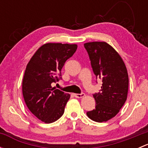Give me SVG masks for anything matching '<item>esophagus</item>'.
<instances>
[{
  "instance_id": "obj_1",
  "label": "esophagus",
  "mask_w": 148,
  "mask_h": 148,
  "mask_svg": "<svg viewBox=\"0 0 148 148\" xmlns=\"http://www.w3.org/2000/svg\"><path fill=\"white\" fill-rule=\"evenodd\" d=\"M85 96L84 93H81V94H74V97L77 98H82Z\"/></svg>"
}]
</instances>
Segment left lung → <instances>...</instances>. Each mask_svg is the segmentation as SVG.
Returning <instances> with one entry per match:
<instances>
[{
  "label": "left lung",
  "instance_id": "obj_1",
  "mask_svg": "<svg viewBox=\"0 0 148 148\" xmlns=\"http://www.w3.org/2000/svg\"><path fill=\"white\" fill-rule=\"evenodd\" d=\"M91 61L94 74L102 80L101 90L93 95L96 107L86 112L91 120L107 122L114 117L126 102L127 70L118 53L106 42L95 41L84 44Z\"/></svg>",
  "mask_w": 148,
  "mask_h": 148
}]
</instances>
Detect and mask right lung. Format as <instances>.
<instances>
[{
    "mask_svg": "<svg viewBox=\"0 0 148 148\" xmlns=\"http://www.w3.org/2000/svg\"><path fill=\"white\" fill-rule=\"evenodd\" d=\"M77 44L48 43L36 51L26 66L22 92L28 110L38 120L49 124L64 112L70 95L52 87L62 79V67L77 51Z\"/></svg>",
    "mask_w": 148,
    "mask_h": 148,
    "instance_id": "add662e5",
    "label": "right lung"
}]
</instances>
